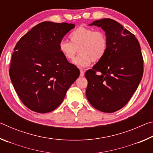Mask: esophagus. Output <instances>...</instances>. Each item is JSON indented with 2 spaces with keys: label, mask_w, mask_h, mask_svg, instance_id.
<instances>
[{
  "label": "esophagus",
  "mask_w": 153,
  "mask_h": 153,
  "mask_svg": "<svg viewBox=\"0 0 153 153\" xmlns=\"http://www.w3.org/2000/svg\"><path fill=\"white\" fill-rule=\"evenodd\" d=\"M84 76V71L82 70V69H80V76L82 77Z\"/></svg>",
  "instance_id": "34e87169"
}]
</instances>
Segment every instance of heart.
<instances>
[{"label": "heart", "instance_id": "obj_1", "mask_svg": "<svg viewBox=\"0 0 153 153\" xmlns=\"http://www.w3.org/2000/svg\"><path fill=\"white\" fill-rule=\"evenodd\" d=\"M71 42L61 40L59 49L67 60H72L79 51V55L74 63L79 67H86L91 62H97L103 58L108 48L107 36L102 31L80 26L69 34Z\"/></svg>", "mask_w": 153, "mask_h": 153}]
</instances>
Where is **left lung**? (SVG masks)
<instances>
[{
  "label": "left lung",
  "mask_w": 153,
  "mask_h": 153,
  "mask_svg": "<svg viewBox=\"0 0 153 153\" xmlns=\"http://www.w3.org/2000/svg\"><path fill=\"white\" fill-rule=\"evenodd\" d=\"M90 25L105 31L108 48L101 60L85 73L86 95L95 108L113 113L129 102L141 81L143 58L140 46L135 36L115 20L105 18Z\"/></svg>",
  "instance_id": "left-lung-1"
}]
</instances>
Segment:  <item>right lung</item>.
Returning <instances> with one entry per match:
<instances>
[{
    "mask_svg": "<svg viewBox=\"0 0 153 153\" xmlns=\"http://www.w3.org/2000/svg\"><path fill=\"white\" fill-rule=\"evenodd\" d=\"M73 24L44 22L21 38L13 53L9 76L25 107L40 113L55 110L63 102L79 70L59 49Z\"/></svg>",
    "mask_w": 153,
    "mask_h": 153,
    "instance_id": "1",
    "label": "right lung"
}]
</instances>
